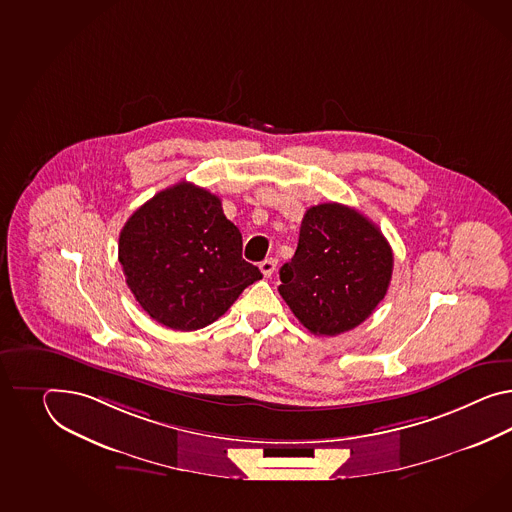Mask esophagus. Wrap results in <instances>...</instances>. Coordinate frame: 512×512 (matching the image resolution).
<instances>
[{
  "label": "esophagus",
  "mask_w": 512,
  "mask_h": 512,
  "mask_svg": "<svg viewBox=\"0 0 512 512\" xmlns=\"http://www.w3.org/2000/svg\"><path fill=\"white\" fill-rule=\"evenodd\" d=\"M275 266H277V261L275 259H264V261L259 264V268H261L262 275L264 277H270V275L274 274Z\"/></svg>",
  "instance_id": "esophagus-1"
}]
</instances>
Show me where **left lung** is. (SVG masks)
Returning a JSON list of instances; mask_svg holds the SVG:
<instances>
[{
	"instance_id": "left-lung-1",
	"label": "left lung",
	"mask_w": 512,
	"mask_h": 512,
	"mask_svg": "<svg viewBox=\"0 0 512 512\" xmlns=\"http://www.w3.org/2000/svg\"><path fill=\"white\" fill-rule=\"evenodd\" d=\"M392 266L377 225L348 205L322 203L301 220L298 250L279 270V294L311 333L337 337L385 298Z\"/></svg>"
}]
</instances>
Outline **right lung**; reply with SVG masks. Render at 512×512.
<instances>
[{"label": "right lung", "instance_id": "1", "mask_svg": "<svg viewBox=\"0 0 512 512\" xmlns=\"http://www.w3.org/2000/svg\"><path fill=\"white\" fill-rule=\"evenodd\" d=\"M118 261L140 307L175 331L212 324L262 277L242 259V235L225 218L220 198L187 181L131 214Z\"/></svg>", "mask_w": 512, "mask_h": 512}]
</instances>
